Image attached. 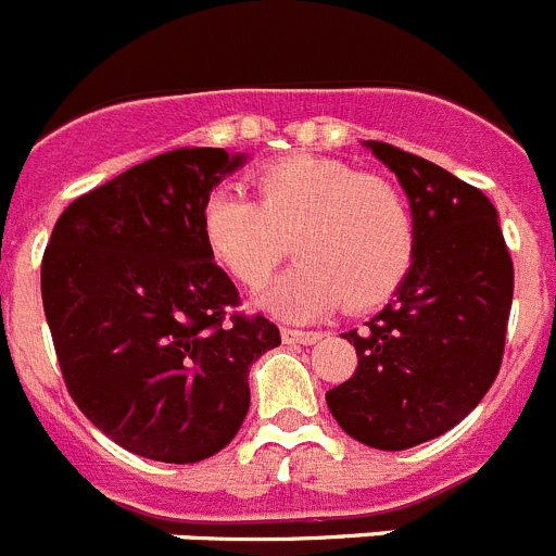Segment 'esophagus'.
Here are the masks:
<instances>
[{
  "mask_svg": "<svg viewBox=\"0 0 556 556\" xmlns=\"http://www.w3.org/2000/svg\"><path fill=\"white\" fill-rule=\"evenodd\" d=\"M320 331H294V328H283L281 331V339L287 345H314V342H320Z\"/></svg>",
  "mask_w": 556,
  "mask_h": 556,
  "instance_id": "esophagus-1",
  "label": "esophagus"
}]
</instances>
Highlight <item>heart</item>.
I'll return each instance as SVG.
<instances>
[{
    "label": "heart",
    "mask_w": 556,
    "mask_h": 556,
    "mask_svg": "<svg viewBox=\"0 0 556 556\" xmlns=\"http://www.w3.org/2000/svg\"><path fill=\"white\" fill-rule=\"evenodd\" d=\"M255 200L214 189L200 205L211 258L244 287H262L287 253L301 262L255 298V306L303 323L387 301L415 255V219L390 180L342 161L283 159L255 172Z\"/></svg>",
    "instance_id": "obj_1"
}]
</instances>
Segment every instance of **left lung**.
<instances>
[{
	"instance_id": "obj_1",
	"label": "left lung",
	"mask_w": 556,
	"mask_h": 556,
	"mask_svg": "<svg viewBox=\"0 0 556 556\" xmlns=\"http://www.w3.org/2000/svg\"><path fill=\"white\" fill-rule=\"evenodd\" d=\"M362 144L409 198L415 255L392 301L342 333L358 367L326 401L353 440L404 451L454 429L493 387L515 273L498 211L479 189L384 141Z\"/></svg>"
}]
</instances>
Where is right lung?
<instances>
[{"mask_svg":"<svg viewBox=\"0 0 556 556\" xmlns=\"http://www.w3.org/2000/svg\"><path fill=\"white\" fill-rule=\"evenodd\" d=\"M244 152L180 147L68 205L49 236L41 298L63 381L122 448L189 465L223 451L250 409V365L281 345L233 317V281L200 236V205Z\"/></svg>","mask_w":556,"mask_h":556,"instance_id":"obj_1","label":"right lung"}]
</instances>
